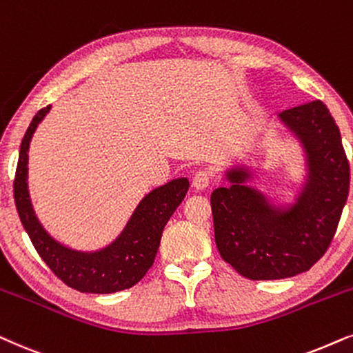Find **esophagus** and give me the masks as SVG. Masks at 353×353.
<instances>
[{
    "label": "esophagus",
    "instance_id": "1",
    "mask_svg": "<svg viewBox=\"0 0 353 353\" xmlns=\"http://www.w3.org/2000/svg\"><path fill=\"white\" fill-rule=\"evenodd\" d=\"M211 182V174L208 171H205V169H201V171H196L194 179H192V187H194L195 190H205L206 187L210 185Z\"/></svg>",
    "mask_w": 353,
    "mask_h": 353
}]
</instances>
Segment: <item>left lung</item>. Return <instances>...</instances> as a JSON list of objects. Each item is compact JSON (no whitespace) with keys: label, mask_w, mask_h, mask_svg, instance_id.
Instances as JSON below:
<instances>
[{"label":"left lung","mask_w":353,"mask_h":353,"mask_svg":"<svg viewBox=\"0 0 353 353\" xmlns=\"http://www.w3.org/2000/svg\"><path fill=\"white\" fill-rule=\"evenodd\" d=\"M302 143L308 176L297 200L279 208L247 185L250 172L228 171L229 187L211 194L214 241L219 255L252 281L292 278L308 271L331 245L349 196L350 168L341 132L323 101L279 114Z\"/></svg>","instance_id":"obj_1"}]
</instances>
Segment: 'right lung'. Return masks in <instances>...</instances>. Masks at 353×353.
<instances>
[{
  "label": "right lung",
  "instance_id": "1",
  "mask_svg": "<svg viewBox=\"0 0 353 353\" xmlns=\"http://www.w3.org/2000/svg\"><path fill=\"white\" fill-rule=\"evenodd\" d=\"M51 106L40 110L23 135L14 177V201L21 223L51 271L69 288L88 294H112L139 283L152 268L166 223L189 190L185 177L174 179L143 196L124 231L98 252H77L56 242L37 219L27 187L32 135Z\"/></svg>",
  "mask_w": 353,
  "mask_h": 353
}]
</instances>
